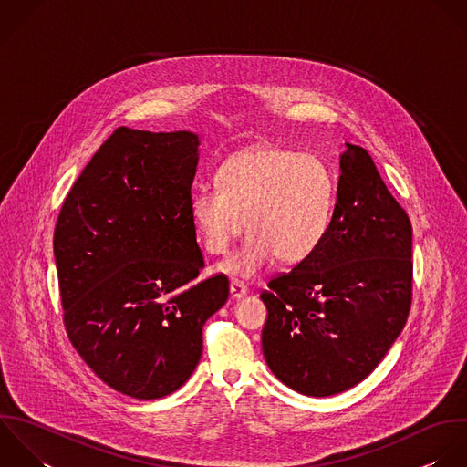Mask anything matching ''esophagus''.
<instances>
[{
  "mask_svg": "<svg viewBox=\"0 0 467 467\" xmlns=\"http://www.w3.org/2000/svg\"><path fill=\"white\" fill-rule=\"evenodd\" d=\"M247 295V287H245V284H242L240 280H233L231 282V296L233 298H244Z\"/></svg>",
  "mask_w": 467,
  "mask_h": 467,
  "instance_id": "obj_1",
  "label": "esophagus"
}]
</instances>
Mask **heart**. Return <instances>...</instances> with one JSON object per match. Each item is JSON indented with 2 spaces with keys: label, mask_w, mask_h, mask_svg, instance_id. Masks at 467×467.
<instances>
[{
  "label": "heart",
  "mask_w": 467,
  "mask_h": 467,
  "mask_svg": "<svg viewBox=\"0 0 467 467\" xmlns=\"http://www.w3.org/2000/svg\"><path fill=\"white\" fill-rule=\"evenodd\" d=\"M216 180L218 185H200L191 196V220L203 247L223 254L245 223L251 231L220 271L253 278L275 256L295 265L324 242L335 185L318 158L280 147H251L225 160Z\"/></svg>",
  "instance_id": "obj_1"
}]
</instances>
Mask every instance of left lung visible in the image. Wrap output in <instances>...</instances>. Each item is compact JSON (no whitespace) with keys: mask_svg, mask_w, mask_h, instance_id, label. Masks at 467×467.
Wrapping results in <instances>:
<instances>
[{"mask_svg":"<svg viewBox=\"0 0 467 467\" xmlns=\"http://www.w3.org/2000/svg\"><path fill=\"white\" fill-rule=\"evenodd\" d=\"M337 205L320 247L269 280L262 349L269 369L307 397L362 382L406 326L413 227L369 152L346 143Z\"/></svg>","mask_w":467,"mask_h":467,"instance_id":"8db88e82","label":"left lung"}]
</instances>
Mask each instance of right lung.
I'll use <instances>...</instances> for the list:
<instances>
[{
    "instance_id": "right-lung-1",
    "label": "right lung",
    "mask_w": 467,
    "mask_h": 467,
    "mask_svg": "<svg viewBox=\"0 0 467 467\" xmlns=\"http://www.w3.org/2000/svg\"><path fill=\"white\" fill-rule=\"evenodd\" d=\"M198 145L189 130L118 127L72 185L54 229L68 340L109 388L138 400L189 380L203 324L229 296L225 275L198 280Z\"/></svg>"
}]
</instances>
